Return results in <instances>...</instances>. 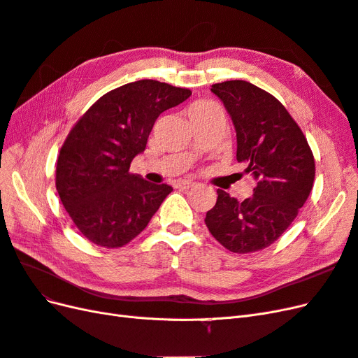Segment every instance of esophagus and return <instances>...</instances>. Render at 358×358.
<instances>
[{
    "instance_id": "esophagus-1",
    "label": "esophagus",
    "mask_w": 358,
    "mask_h": 358,
    "mask_svg": "<svg viewBox=\"0 0 358 358\" xmlns=\"http://www.w3.org/2000/svg\"><path fill=\"white\" fill-rule=\"evenodd\" d=\"M194 185H196V182H192V180H189V179H182V180H179L178 182V188H180V189H189V188H192Z\"/></svg>"
}]
</instances>
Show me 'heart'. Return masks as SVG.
<instances>
[{"mask_svg":"<svg viewBox=\"0 0 358 358\" xmlns=\"http://www.w3.org/2000/svg\"><path fill=\"white\" fill-rule=\"evenodd\" d=\"M209 104H210V103H208V101H197V103H194V104L189 107L188 113H191V112H194V110H200V109H203V107L209 106Z\"/></svg>","mask_w":358,"mask_h":358,"instance_id":"heart-1","label":"heart"}]
</instances>
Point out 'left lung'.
Masks as SVG:
<instances>
[{
    "mask_svg": "<svg viewBox=\"0 0 358 358\" xmlns=\"http://www.w3.org/2000/svg\"><path fill=\"white\" fill-rule=\"evenodd\" d=\"M224 103L236 128L239 162L257 185L239 201L218 189L206 213L210 234L231 252L248 254L278 241L306 203L315 179L308 140L272 94L245 80H227L210 90Z\"/></svg>",
    "mask_w": 358,
    "mask_h": 358,
    "instance_id": "8db88e82",
    "label": "left lung"
}]
</instances>
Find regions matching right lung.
<instances>
[{
  "mask_svg": "<svg viewBox=\"0 0 358 358\" xmlns=\"http://www.w3.org/2000/svg\"><path fill=\"white\" fill-rule=\"evenodd\" d=\"M189 90L143 79L96 100L71 128L57 162V191L90 242L119 248L142 233L173 191L128 173L157 117L185 101Z\"/></svg>",
  "mask_w": 358,
  "mask_h": 358,
  "instance_id": "obj_1",
  "label": "right lung"
}]
</instances>
